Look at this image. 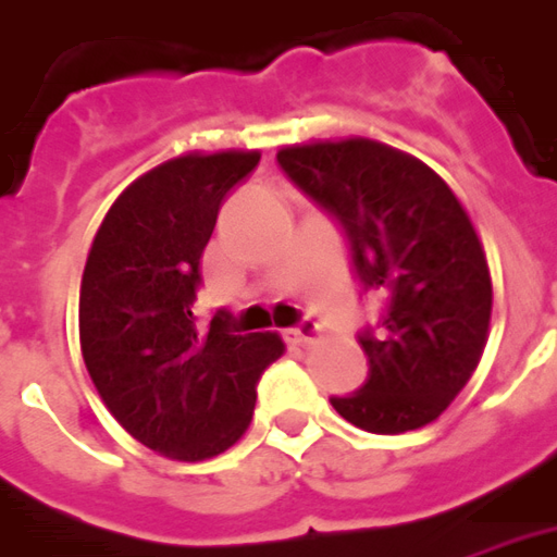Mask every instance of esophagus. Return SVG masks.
Masks as SVG:
<instances>
[{
  "mask_svg": "<svg viewBox=\"0 0 557 557\" xmlns=\"http://www.w3.org/2000/svg\"><path fill=\"white\" fill-rule=\"evenodd\" d=\"M317 334H320V325L313 323V320H302L299 325H294V329H287V332H284V341L290 343V346H299V343L313 341Z\"/></svg>",
  "mask_w": 557,
  "mask_h": 557,
  "instance_id": "34e87169",
  "label": "esophagus"
}]
</instances>
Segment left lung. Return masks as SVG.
I'll use <instances>...</instances> for the list:
<instances>
[{"label":"left lung","mask_w":557,"mask_h":557,"mask_svg":"<svg viewBox=\"0 0 557 557\" xmlns=\"http://www.w3.org/2000/svg\"><path fill=\"white\" fill-rule=\"evenodd\" d=\"M275 161L337 223L363 294L384 299L379 323L358 334L367 382L332 396L334 411L373 434L437 420L482 361L493 308L461 202L432 166L367 137L287 146Z\"/></svg>","instance_id":"8db88e82"}]
</instances>
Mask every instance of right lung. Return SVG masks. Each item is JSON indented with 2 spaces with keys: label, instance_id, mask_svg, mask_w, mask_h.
Here are the masks:
<instances>
[{
  "label": "right lung",
  "instance_id": "1",
  "mask_svg": "<svg viewBox=\"0 0 557 557\" xmlns=\"http://www.w3.org/2000/svg\"><path fill=\"white\" fill-rule=\"evenodd\" d=\"M258 152L184 154L116 196L82 275L78 334L96 391L135 441L205 461L240 441L261 373L282 358L278 334H240L216 311L194 317L199 258L225 194Z\"/></svg>",
  "mask_w": 557,
  "mask_h": 557
}]
</instances>
